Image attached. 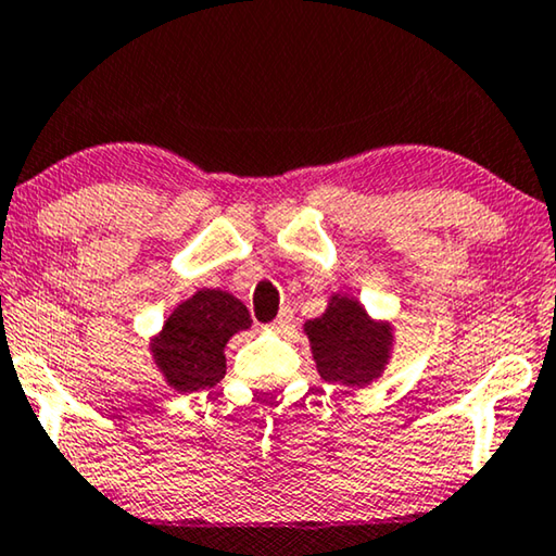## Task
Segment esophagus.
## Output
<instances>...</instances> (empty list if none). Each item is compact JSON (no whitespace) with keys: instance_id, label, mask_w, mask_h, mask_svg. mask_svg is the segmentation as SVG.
I'll list each match as a JSON object with an SVG mask.
<instances>
[{"instance_id":"34e87169","label":"esophagus","mask_w":556,"mask_h":556,"mask_svg":"<svg viewBox=\"0 0 556 556\" xmlns=\"http://www.w3.org/2000/svg\"><path fill=\"white\" fill-rule=\"evenodd\" d=\"M292 319H294V312L289 309V307H285L277 315L275 323H271V330H285V327H289V323H292Z\"/></svg>"}]
</instances>
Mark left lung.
Listing matches in <instances>:
<instances>
[{"instance_id":"1","label":"left lung","mask_w":556,"mask_h":556,"mask_svg":"<svg viewBox=\"0 0 556 556\" xmlns=\"http://www.w3.org/2000/svg\"><path fill=\"white\" fill-rule=\"evenodd\" d=\"M319 375L327 382L367 386L388 363L390 327L378 325L348 296H338L323 317L304 325Z\"/></svg>"}]
</instances>
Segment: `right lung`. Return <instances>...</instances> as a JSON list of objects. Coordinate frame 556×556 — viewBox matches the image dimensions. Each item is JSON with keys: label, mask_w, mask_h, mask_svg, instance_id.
I'll return each mask as SVG.
<instances>
[{"label": "right lung", "mask_w": 556, "mask_h": 556, "mask_svg": "<svg viewBox=\"0 0 556 556\" xmlns=\"http://www.w3.org/2000/svg\"><path fill=\"white\" fill-rule=\"evenodd\" d=\"M247 327H252V317L237 296L201 289L189 302L178 304L153 340L155 363L178 390L214 388L226 375L224 345Z\"/></svg>", "instance_id": "right-lung-1"}]
</instances>
